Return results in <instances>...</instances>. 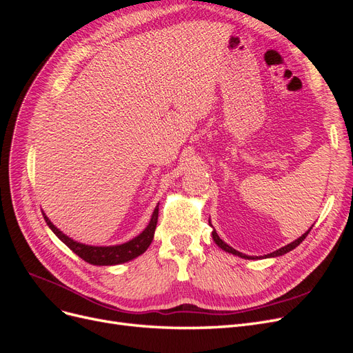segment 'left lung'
<instances>
[{
	"mask_svg": "<svg viewBox=\"0 0 353 353\" xmlns=\"http://www.w3.org/2000/svg\"><path fill=\"white\" fill-rule=\"evenodd\" d=\"M309 231H311V228H309L302 237H299L297 240H294L293 243H290V244H287V245H284V248H281V249H279V250H275V252H272V253H270V254H266V258H275V256H281V254H284V253H287V252H290V250H293V249H296L299 244H301L305 239H306V236L309 234ZM212 237H213V240H215V243L219 245V248L222 249V250H225V252H228V253H232V254H237V256H240V258H244V259H254L253 256H248V254H243V253H240V252H237L236 249H232V248H230V245L227 244V243H223L221 239H219V236L216 234V231L213 230L212 231Z\"/></svg>",
	"mask_w": 353,
	"mask_h": 353,
	"instance_id": "1",
	"label": "left lung"
}]
</instances>
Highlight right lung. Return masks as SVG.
<instances>
[{
	"label": "right lung",
	"instance_id": "1",
	"mask_svg": "<svg viewBox=\"0 0 353 353\" xmlns=\"http://www.w3.org/2000/svg\"><path fill=\"white\" fill-rule=\"evenodd\" d=\"M157 218H159V205L153 212L150 223H148L147 228L140 234V236H137L131 241L119 244V245L95 248V245H87L69 239L59 228L52 225L51 221L44 215V219L48 223V227L52 230V232H54L72 252L77 253L79 258H82L85 262H88L91 265H117V263L132 261L137 258V256L143 254L153 241L154 230L157 225Z\"/></svg>",
	"mask_w": 353,
	"mask_h": 353
}]
</instances>
